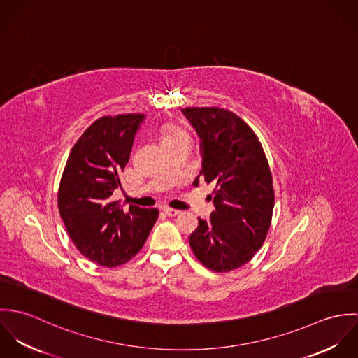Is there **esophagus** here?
Listing matches in <instances>:
<instances>
[{"mask_svg":"<svg viewBox=\"0 0 358 358\" xmlns=\"http://www.w3.org/2000/svg\"><path fill=\"white\" fill-rule=\"evenodd\" d=\"M162 210H164V213H165L166 216H176V215H179V213H180V210H178V209H172V208H164Z\"/></svg>","mask_w":358,"mask_h":358,"instance_id":"1","label":"esophagus"}]
</instances>
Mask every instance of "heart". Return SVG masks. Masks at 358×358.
<instances>
[{"label":"heart","mask_w":358,"mask_h":358,"mask_svg":"<svg viewBox=\"0 0 358 358\" xmlns=\"http://www.w3.org/2000/svg\"><path fill=\"white\" fill-rule=\"evenodd\" d=\"M182 135H186L180 128L175 127V125H165L162 128V142L165 141H169V139H173V138H178V136H182Z\"/></svg>","instance_id":"heart-1"}]
</instances>
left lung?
Listing matches in <instances>:
<instances>
[{
    "label": "left lung",
    "instance_id": "8db88e82",
    "mask_svg": "<svg viewBox=\"0 0 358 358\" xmlns=\"http://www.w3.org/2000/svg\"><path fill=\"white\" fill-rule=\"evenodd\" d=\"M199 134L203 168L199 179L212 183L215 210L199 217L190 236L196 257L216 273H227L250 262L263 245L273 215L274 190L263 148L247 122L219 107L182 110Z\"/></svg>",
    "mask_w": 358,
    "mask_h": 358
}]
</instances>
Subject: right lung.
<instances>
[{"instance_id":"add662e5","label":"right lung","mask_w":358,"mask_h":358,"mask_svg":"<svg viewBox=\"0 0 358 358\" xmlns=\"http://www.w3.org/2000/svg\"><path fill=\"white\" fill-rule=\"evenodd\" d=\"M145 114L104 115L85 129L67 158L57 194L66 230L90 260L115 267L136 255L146 243L158 209L129 205L124 209L111 194L121 187L135 135Z\"/></svg>"}]
</instances>
